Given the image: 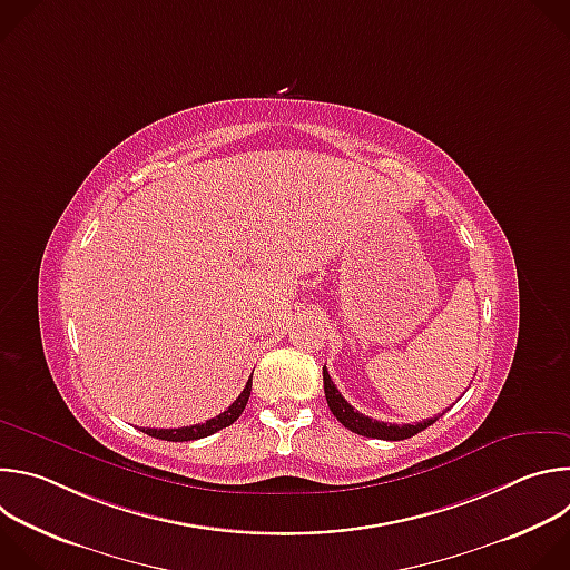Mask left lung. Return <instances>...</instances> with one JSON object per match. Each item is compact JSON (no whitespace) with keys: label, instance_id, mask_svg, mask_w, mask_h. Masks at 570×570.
<instances>
[{"label":"left lung","instance_id":"left-lung-1","mask_svg":"<svg viewBox=\"0 0 570 570\" xmlns=\"http://www.w3.org/2000/svg\"><path fill=\"white\" fill-rule=\"evenodd\" d=\"M322 381H324V396H327L330 411L334 413V417L350 429L352 433L365 435V438H374V440H390V442H399V440H409L417 433H422L424 429H429L431 424L438 422V417H431L426 422H417V424H385V422H376L365 417L363 413L354 411L352 405L343 399V394L338 392V387L334 385L327 367H322Z\"/></svg>","mask_w":570,"mask_h":570}]
</instances>
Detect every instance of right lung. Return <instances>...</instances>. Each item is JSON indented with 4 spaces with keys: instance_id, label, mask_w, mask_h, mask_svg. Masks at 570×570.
<instances>
[{
    "instance_id": "right-lung-1",
    "label": "right lung",
    "mask_w": 570,
    "mask_h": 570,
    "mask_svg": "<svg viewBox=\"0 0 570 570\" xmlns=\"http://www.w3.org/2000/svg\"><path fill=\"white\" fill-rule=\"evenodd\" d=\"M250 390H253V376L246 383V387H243V392L238 394V399L229 405V409L225 413L207 420L205 424H194V426H183V429H146L144 433L150 438H157V440H167V442H191V440L207 438V435L234 424L240 417L243 409H246V403L250 399Z\"/></svg>"
}]
</instances>
